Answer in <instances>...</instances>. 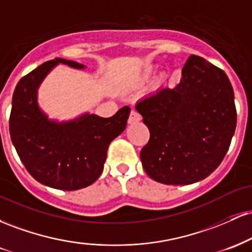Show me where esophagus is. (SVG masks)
I'll use <instances>...</instances> for the list:
<instances>
[{
    "instance_id": "34e87169",
    "label": "esophagus",
    "mask_w": 252,
    "mask_h": 252,
    "mask_svg": "<svg viewBox=\"0 0 252 252\" xmlns=\"http://www.w3.org/2000/svg\"><path fill=\"white\" fill-rule=\"evenodd\" d=\"M138 121H141V115L138 114L136 110H131V112H130V116H129V120L128 122L129 123H136L138 122Z\"/></svg>"
}]
</instances>
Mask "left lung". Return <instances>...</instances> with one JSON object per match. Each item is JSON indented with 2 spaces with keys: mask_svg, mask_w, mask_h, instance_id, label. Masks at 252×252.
Instances as JSON below:
<instances>
[{
  "mask_svg": "<svg viewBox=\"0 0 252 252\" xmlns=\"http://www.w3.org/2000/svg\"><path fill=\"white\" fill-rule=\"evenodd\" d=\"M150 137L141 161L153 180L189 185L220 164L235 134V94L225 72L190 56L175 88L162 89L136 104Z\"/></svg>",
  "mask_w": 252,
  "mask_h": 252,
  "instance_id": "obj_1",
  "label": "left lung"
}]
</instances>
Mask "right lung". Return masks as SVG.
<instances>
[{
	"label": "right lung",
	"instance_id": "right-lung-1",
	"mask_svg": "<svg viewBox=\"0 0 252 252\" xmlns=\"http://www.w3.org/2000/svg\"><path fill=\"white\" fill-rule=\"evenodd\" d=\"M60 63L84 68L79 63L56 58L22 77L13 94L9 131L20 160L36 181L76 190L102 174L109 144L126 129L130 108L123 106L109 118L86 114L66 123L50 121L37 106L36 91Z\"/></svg>",
	"mask_w": 252,
	"mask_h": 252
}]
</instances>
